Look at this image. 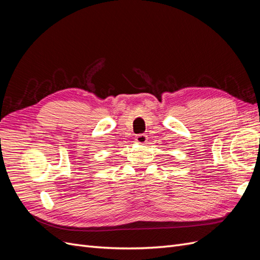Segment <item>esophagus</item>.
<instances>
[{
    "label": "esophagus",
    "mask_w": 260,
    "mask_h": 260,
    "mask_svg": "<svg viewBox=\"0 0 260 260\" xmlns=\"http://www.w3.org/2000/svg\"><path fill=\"white\" fill-rule=\"evenodd\" d=\"M146 140H147V137L145 135H138L136 137V142L139 144L146 143Z\"/></svg>",
    "instance_id": "34e87169"
}]
</instances>
